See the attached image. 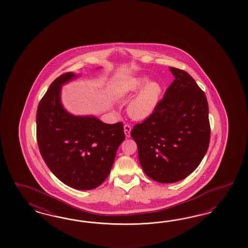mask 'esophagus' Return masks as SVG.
Listing matches in <instances>:
<instances>
[{"mask_svg": "<svg viewBox=\"0 0 248 248\" xmlns=\"http://www.w3.org/2000/svg\"><path fill=\"white\" fill-rule=\"evenodd\" d=\"M131 126L130 125H128V124H125L124 126V135L126 137H130V135H131Z\"/></svg>", "mask_w": 248, "mask_h": 248, "instance_id": "34e87169", "label": "esophagus"}]
</instances>
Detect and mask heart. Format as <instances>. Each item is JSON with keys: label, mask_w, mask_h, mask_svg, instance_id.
<instances>
[{"label": "heart", "mask_w": 248, "mask_h": 248, "mask_svg": "<svg viewBox=\"0 0 248 248\" xmlns=\"http://www.w3.org/2000/svg\"><path fill=\"white\" fill-rule=\"evenodd\" d=\"M135 93H137L128 103L126 112L134 120H145L158 107L163 93L162 86L156 81H149L148 76L140 75L122 82L116 88L115 95L127 99Z\"/></svg>", "instance_id": "1"}]
</instances>
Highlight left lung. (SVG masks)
Here are the masks:
<instances>
[{"mask_svg":"<svg viewBox=\"0 0 248 248\" xmlns=\"http://www.w3.org/2000/svg\"><path fill=\"white\" fill-rule=\"evenodd\" d=\"M170 71L174 80L155 112L131 132L143 172L162 184L183 180L193 173L210 141L204 93L186 72L173 67Z\"/></svg>","mask_w":248,"mask_h":248,"instance_id":"obj_1","label":"left lung"}]
</instances>
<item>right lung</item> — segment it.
I'll list each match as a JSON object with an SVG mask.
<instances>
[{
    "mask_svg": "<svg viewBox=\"0 0 248 248\" xmlns=\"http://www.w3.org/2000/svg\"><path fill=\"white\" fill-rule=\"evenodd\" d=\"M81 75L67 73L51 83L38 105L36 135L52 173L77 190H92L109 175L125 138L122 123L105 124L94 115H75L62 104V85Z\"/></svg>",
    "mask_w": 248,
    "mask_h": 248,
    "instance_id": "obj_1",
    "label": "right lung"
}]
</instances>
